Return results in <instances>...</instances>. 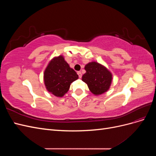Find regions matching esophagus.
<instances>
[{
	"mask_svg": "<svg viewBox=\"0 0 156 156\" xmlns=\"http://www.w3.org/2000/svg\"><path fill=\"white\" fill-rule=\"evenodd\" d=\"M77 74L79 75V78H81L82 77V73L81 72H77Z\"/></svg>",
	"mask_w": 156,
	"mask_h": 156,
	"instance_id": "obj_1",
	"label": "esophagus"
}]
</instances>
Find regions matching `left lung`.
<instances>
[{"mask_svg":"<svg viewBox=\"0 0 156 156\" xmlns=\"http://www.w3.org/2000/svg\"><path fill=\"white\" fill-rule=\"evenodd\" d=\"M84 69L86 73L83 75L82 81L87 84L89 90L94 95H100L109 89L112 75L104 66L91 62L85 66Z\"/></svg>","mask_w":156,"mask_h":156,"instance_id":"left-lung-1","label":"left lung"}]
</instances>
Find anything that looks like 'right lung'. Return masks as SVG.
<instances>
[{
	"instance_id": "obj_1",
	"label": "right lung",
	"mask_w": 156,
	"mask_h": 156,
	"mask_svg": "<svg viewBox=\"0 0 156 156\" xmlns=\"http://www.w3.org/2000/svg\"><path fill=\"white\" fill-rule=\"evenodd\" d=\"M78 78L77 73L69 67L62 55L52 59L44 73V84L48 91L60 98L68 92L71 83Z\"/></svg>"
}]
</instances>
